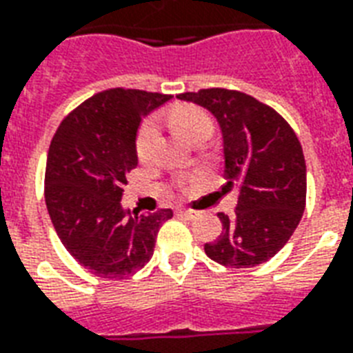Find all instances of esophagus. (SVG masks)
I'll list each match as a JSON object with an SVG mask.
<instances>
[{"label":"esophagus","mask_w":353,"mask_h":353,"mask_svg":"<svg viewBox=\"0 0 353 353\" xmlns=\"http://www.w3.org/2000/svg\"><path fill=\"white\" fill-rule=\"evenodd\" d=\"M176 214H179V216L188 217V219H193V217L197 216L195 212H193V210H186V208H179V210H176Z\"/></svg>","instance_id":"1"}]
</instances>
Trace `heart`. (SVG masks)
<instances>
[{
  "instance_id": "b5f03b06",
  "label": "heart",
  "mask_w": 353,
  "mask_h": 353,
  "mask_svg": "<svg viewBox=\"0 0 353 353\" xmlns=\"http://www.w3.org/2000/svg\"><path fill=\"white\" fill-rule=\"evenodd\" d=\"M169 123L180 136H184L190 141L201 136V134H210L212 132V119L205 110H201L197 105H174L173 110L169 111ZM158 137H160L158 121L154 117H148V119H145V123L139 126V132H137L136 152L139 160L148 161L152 158Z\"/></svg>"
}]
</instances>
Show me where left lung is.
Wrapping results in <instances>:
<instances>
[{
  "label": "left lung",
  "mask_w": 353,
  "mask_h": 353,
  "mask_svg": "<svg viewBox=\"0 0 353 353\" xmlns=\"http://www.w3.org/2000/svg\"><path fill=\"white\" fill-rule=\"evenodd\" d=\"M179 98L216 117L227 186L238 184L236 210L217 214L223 230L216 242L205 243L206 255L229 268L270 261L305 210L307 169L299 139L277 111L245 92L214 87Z\"/></svg>",
  "instance_id": "obj_1"
}]
</instances>
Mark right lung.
Instances as JSON below:
<instances>
[{
  "mask_svg": "<svg viewBox=\"0 0 353 353\" xmlns=\"http://www.w3.org/2000/svg\"><path fill=\"white\" fill-rule=\"evenodd\" d=\"M171 100L169 94L108 89L63 119L50 143L44 199L66 251L91 274L124 279L154 253L171 208L154 214L124 210L126 174L137 167L136 137L143 117Z\"/></svg>",
  "mask_w": 353,
  "mask_h": 353,
  "instance_id": "1",
  "label": "right lung"
}]
</instances>
